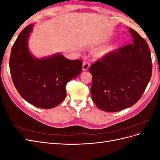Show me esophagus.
I'll return each instance as SVG.
<instances>
[{"instance_id": "34e87169", "label": "esophagus", "mask_w": 160, "mask_h": 160, "mask_svg": "<svg viewBox=\"0 0 160 160\" xmlns=\"http://www.w3.org/2000/svg\"><path fill=\"white\" fill-rule=\"evenodd\" d=\"M90 67V64L89 62L88 61H84L83 63V71H86L88 70Z\"/></svg>"}]
</instances>
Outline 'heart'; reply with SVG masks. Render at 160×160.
I'll return each mask as SVG.
<instances>
[{"label":"heart","instance_id":"heart-1","mask_svg":"<svg viewBox=\"0 0 160 160\" xmlns=\"http://www.w3.org/2000/svg\"><path fill=\"white\" fill-rule=\"evenodd\" d=\"M115 48H116V47L115 45H112V46H110L109 47L105 48V49H102V50L101 51L100 55H101V56H104L105 55H107V54H108V53H109L110 52L115 50Z\"/></svg>","mask_w":160,"mask_h":160}]
</instances>
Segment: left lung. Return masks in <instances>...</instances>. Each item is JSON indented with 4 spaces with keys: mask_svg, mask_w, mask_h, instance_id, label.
I'll return each mask as SVG.
<instances>
[{
    "mask_svg": "<svg viewBox=\"0 0 160 160\" xmlns=\"http://www.w3.org/2000/svg\"><path fill=\"white\" fill-rule=\"evenodd\" d=\"M132 44L108 53L89 67L91 98L100 109L117 112L136 103L152 74L146 41L132 28Z\"/></svg>",
    "mask_w": 160,
    "mask_h": 160,
    "instance_id": "obj_1",
    "label": "left lung"
}]
</instances>
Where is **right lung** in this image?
Listing matches in <instances>:
<instances>
[{"label": "right lung", "mask_w": 160, "mask_h": 160, "mask_svg": "<svg viewBox=\"0 0 160 160\" xmlns=\"http://www.w3.org/2000/svg\"><path fill=\"white\" fill-rule=\"evenodd\" d=\"M33 24L19 34L12 47L9 67L12 82L22 98L42 109H51L66 98V85L78 76L82 61L69 60L61 53L41 59L31 55L28 40Z\"/></svg>", "instance_id": "add662e5"}]
</instances>
